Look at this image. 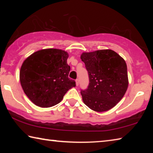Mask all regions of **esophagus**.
I'll return each instance as SVG.
<instances>
[{
  "label": "esophagus",
  "instance_id": "34e87169",
  "mask_svg": "<svg viewBox=\"0 0 153 153\" xmlns=\"http://www.w3.org/2000/svg\"><path fill=\"white\" fill-rule=\"evenodd\" d=\"M79 79H76V86H77L79 85Z\"/></svg>",
  "mask_w": 153,
  "mask_h": 153
}]
</instances>
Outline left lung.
<instances>
[{
    "instance_id": "1",
    "label": "left lung",
    "mask_w": 153,
    "mask_h": 153,
    "mask_svg": "<svg viewBox=\"0 0 153 153\" xmlns=\"http://www.w3.org/2000/svg\"><path fill=\"white\" fill-rule=\"evenodd\" d=\"M81 59L89 77L88 88L81 89L84 104L97 112L115 107L128 89L126 61L112 50L84 53Z\"/></svg>"
}]
</instances>
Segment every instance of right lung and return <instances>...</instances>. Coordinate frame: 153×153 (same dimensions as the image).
<instances>
[{"label":"right lung","mask_w":153,"mask_h":153,"mask_svg":"<svg viewBox=\"0 0 153 153\" xmlns=\"http://www.w3.org/2000/svg\"><path fill=\"white\" fill-rule=\"evenodd\" d=\"M67 52L43 49L25 59L20 70V82L31 101L40 107H51L61 101L75 80L69 78L70 66Z\"/></svg>","instance_id":"1"}]
</instances>
